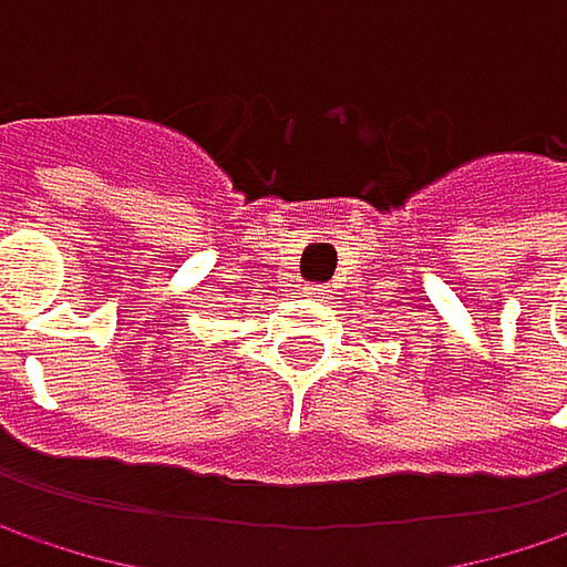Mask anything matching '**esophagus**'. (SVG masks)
Segmentation results:
<instances>
[{"instance_id":"1","label":"esophagus","mask_w":567,"mask_h":567,"mask_svg":"<svg viewBox=\"0 0 567 567\" xmlns=\"http://www.w3.org/2000/svg\"><path fill=\"white\" fill-rule=\"evenodd\" d=\"M305 295L308 298H324V288L321 285H305Z\"/></svg>"}]
</instances>
